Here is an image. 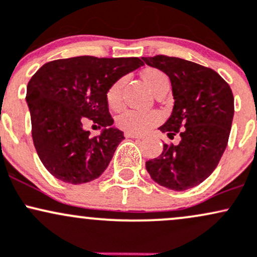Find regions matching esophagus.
<instances>
[{
  "instance_id": "1",
  "label": "esophagus",
  "mask_w": 257,
  "mask_h": 257,
  "mask_svg": "<svg viewBox=\"0 0 257 257\" xmlns=\"http://www.w3.org/2000/svg\"><path fill=\"white\" fill-rule=\"evenodd\" d=\"M125 136L127 138H144L143 135H137V134H132V132H125Z\"/></svg>"
}]
</instances>
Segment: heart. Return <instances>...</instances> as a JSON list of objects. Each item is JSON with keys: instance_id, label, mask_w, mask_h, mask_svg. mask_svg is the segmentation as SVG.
Segmentation results:
<instances>
[{"instance_id": "1", "label": "heart", "mask_w": 257, "mask_h": 257, "mask_svg": "<svg viewBox=\"0 0 257 257\" xmlns=\"http://www.w3.org/2000/svg\"><path fill=\"white\" fill-rule=\"evenodd\" d=\"M143 81L154 92L164 83H169V77L165 73L155 68H148L142 73ZM121 87L122 80H116L106 91V102L111 108H117L121 104ZM161 121V114L157 110H137L125 109L117 115L116 123L120 128L132 134H143Z\"/></svg>"}]
</instances>
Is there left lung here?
<instances>
[{"mask_svg":"<svg viewBox=\"0 0 257 257\" xmlns=\"http://www.w3.org/2000/svg\"><path fill=\"white\" fill-rule=\"evenodd\" d=\"M147 65L170 77L175 104L159 130L177 146L164 144L163 153L146 163L153 181L172 191H186L205 181L228 143L234 98L229 85L212 69L189 60L159 54L143 57Z\"/></svg>","mask_w":257,"mask_h":257,"instance_id":"left-lung-1","label":"left lung"}]
</instances>
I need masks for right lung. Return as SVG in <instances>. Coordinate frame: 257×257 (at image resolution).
<instances>
[{"label":"right lung","instance_id":"1","mask_svg":"<svg viewBox=\"0 0 257 257\" xmlns=\"http://www.w3.org/2000/svg\"><path fill=\"white\" fill-rule=\"evenodd\" d=\"M144 63L137 57L57 59L43 64L28 83L27 102L34 146L52 176L71 184L87 183L104 172L123 140L113 127L106 91ZM85 119L103 127L91 138Z\"/></svg>","mask_w":257,"mask_h":257}]
</instances>
